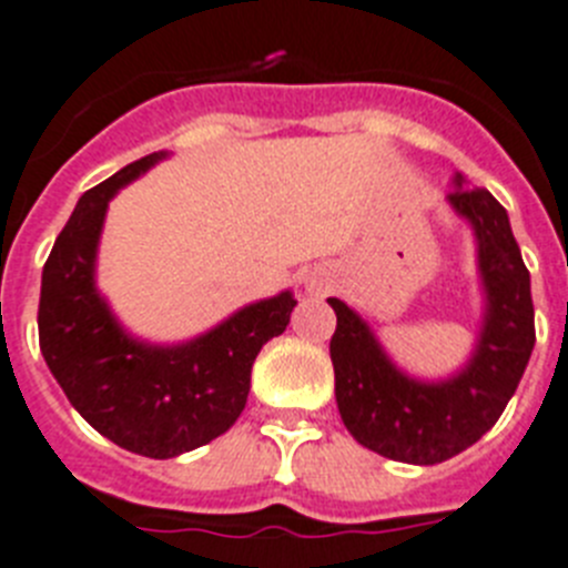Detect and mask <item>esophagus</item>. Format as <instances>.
<instances>
[{"instance_id": "1", "label": "esophagus", "mask_w": 568, "mask_h": 568, "mask_svg": "<svg viewBox=\"0 0 568 568\" xmlns=\"http://www.w3.org/2000/svg\"><path fill=\"white\" fill-rule=\"evenodd\" d=\"M332 283H335V280H332V274H326V271H314L312 276H306V292L321 297V294L332 292Z\"/></svg>"}]
</instances>
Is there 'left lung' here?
<instances>
[{
	"mask_svg": "<svg viewBox=\"0 0 568 568\" xmlns=\"http://www.w3.org/2000/svg\"><path fill=\"white\" fill-rule=\"evenodd\" d=\"M447 202L468 219L485 288V321L476 349L445 381L402 373L381 349L369 323L328 297L337 328L328 343L335 398L346 430L375 454L409 465H438L485 436L511 402L535 349L531 280L503 204L454 175Z\"/></svg>",
	"mask_w": 568,
	"mask_h": 568,
	"instance_id": "left-lung-1",
	"label": "left lung"
}]
</instances>
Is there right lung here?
Segmentation results:
<instances>
[{
	"label": "right lung",
	"mask_w": 568,
	"mask_h": 568,
	"mask_svg": "<svg viewBox=\"0 0 568 568\" xmlns=\"http://www.w3.org/2000/svg\"><path fill=\"white\" fill-rule=\"evenodd\" d=\"M166 152L132 161L80 195L51 247L40 288V349L71 407L123 450L173 459L207 445L245 409L251 366L283 335L297 300H260L179 346L126 335L94 285V260L109 199Z\"/></svg>",
	"instance_id": "add662e5"
}]
</instances>
